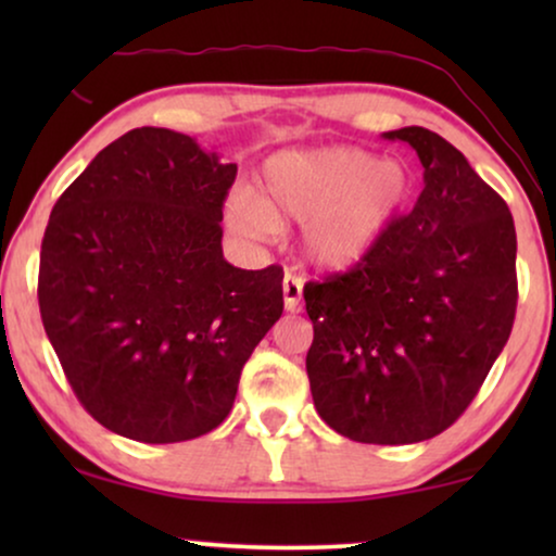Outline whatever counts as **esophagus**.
<instances>
[{"instance_id":"obj_1","label":"esophagus","mask_w":556,"mask_h":556,"mask_svg":"<svg viewBox=\"0 0 556 556\" xmlns=\"http://www.w3.org/2000/svg\"><path fill=\"white\" fill-rule=\"evenodd\" d=\"M301 299H303V280L299 276H293V273H286L283 278V303H286V311H295L301 308Z\"/></svg>"}]
</instances>
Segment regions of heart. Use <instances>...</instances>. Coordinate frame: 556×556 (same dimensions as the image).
Returning <instances> with one entry per match:
<instances>
[{"label": "heart", "instance_id": "heart-1", "mask_svg": "<svg viewBox=\"0 0 556 556\" xmlns=\"http://www.w3.org/2000/svg\"><path fill=\"white\" fill-rule=\"evenodd\" d=\"M413 192L400 162L359 149H288L263 166L261 192L238 187L227 200V230L268 240L280 225L303 223V253L326 270L362 263L390 230Z\"/></svg>", "mask_w": 556, "mask_h": 556}]
</instances>
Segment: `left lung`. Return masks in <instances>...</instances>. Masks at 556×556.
Masks as SVG:
<instances>
[{"mask_svg":"<svg viewBox=\"0 0 556 556\" xmlns=\"http://www.w3.org/2000/svg\"><path fill=\"white\" fill-rule=\"evenodd\" d=\"M422 164V192L344 276L306 283V371L321 420L356 443L407 445L458 420L504 352L516 314L506 202L443 136L382 134Z\"/></svg>","mask_w":556,"mask_h":556,"instance_id":"1","label":"left lung"}]
</instances>
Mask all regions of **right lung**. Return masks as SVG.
I'll list each match as a JSON object with an SVG mask.
<instances>
[{"label": "right lung", "mask_w": 556, "mask_h": 556, "mask_svg": "<svg viewBox=\"0 0 556 556\" xmlns=\"http://www.w3.org/2000/svg\"><path fill=\"white\" fill-rule=\"evenodd\" d=\"M238 166L169 128L109 143L52 207L40 314L80 405L139 443H181L230 415L240 371L283 314V270L223 255Z\"/></svg>", "instance_id": "add662e5"}]
</instances>
